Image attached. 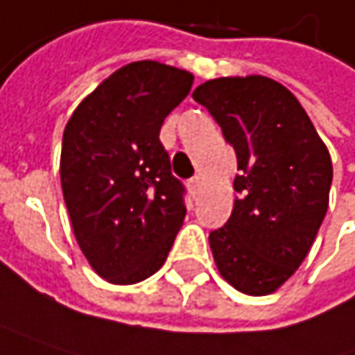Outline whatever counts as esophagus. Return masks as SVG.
Returning a JSON list of instances; mask_svg holds the SVG:
<instances>
[{
  "instance_id": "34e87169",
  "label": "esophagus",
  "mask_w": 355,
  "mask_h": 355,
  "mask_svg": "<svg viewBox=\"0 0 355 355\" xmlns=\"http://www.w3.org/2000/svg\"><path fill=\"white\" fill-rule=\"evenodd\" d=\"M200 186H202V180H200V175H193L190 182H188V188H190V191L196 196L198 193V190H200Z\"/></svg>"
}]
</instances>
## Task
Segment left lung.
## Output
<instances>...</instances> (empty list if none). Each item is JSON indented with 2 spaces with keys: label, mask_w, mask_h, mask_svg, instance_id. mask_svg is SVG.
<instances>
[{
  "label": "left lung",
  "mask_w": 355,
  "mask_h": 355,
  "mask_svg": "<svg viewBox=\"0 0 355 355\" xmlns=\"http://www.w3.org/2000/svg\"><path fill=\"white\" fill-rule=\"evenodd\" d=\"M236 151L232 214L210 232L220 275L246 295L279 289L307 257L329 204L334 167L305 109L265 76L193 90Z\"/></svg>",
  "instance_id": "8db88e82"
}]
</instances>
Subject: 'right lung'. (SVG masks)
<instances>
[{
    "label": "right lung",
    "mask_w": 355,
    "mask_h": 355,
    "mask_svg": "<svg viewBox=\"0 0 355 355\" xmlns=\"http://www.w3.org/2000/svg\"><path fill=\"white\" fill-rule=\"evenodd\" d=\"M186 70L141 60L113 72L72 113L60 182L90 266L131 285L165 263L186 218V188L159 141L165 116L191 89Z\"/></svg>",
    "instance_id": "right-lung-1"
}]
</instances>
